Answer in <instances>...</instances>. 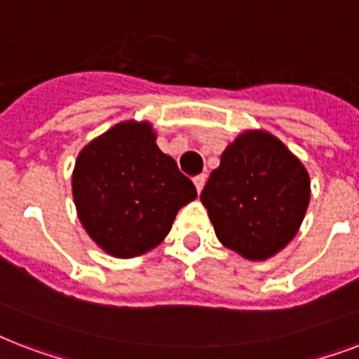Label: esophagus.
<instances>
[{
  "label": "esophagus",
  "instance_id": "esophagus-1",
  "mask_svg": "<svg viewBox=\"0 0 359 359\" xmlns=\"http://www.w3.org/2000/svg\"><path fill=\"white\" fill-rule=\"evenodd\" d=\"M193 182H194V187H196V191L200 193V191H202V189H204V185H205V176H204V174H200V176L194 177Z\"/></svg>",
  "mask_w": 359,
  "mask_h": 359
}]
</instances>
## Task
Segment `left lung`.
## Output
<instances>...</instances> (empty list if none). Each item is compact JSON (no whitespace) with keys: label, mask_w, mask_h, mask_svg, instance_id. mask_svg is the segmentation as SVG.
I'll list each match as a JSON object with an SVG mask.
<instances>
[{"label":"left lung","mask_w":359,"mask_h":359,"mask_svg":"<svg viewBox=\"0 0 359 359\" xmlns=\"http://www.w3.org/2000/svg\"><path fill=\"white\" fill-rule=\"evenodd\" d=\"M309 198V172L268 130H245L229 144L200 194L217 240L252 262L294 240Z\"/></svg>","instance_id":"obj_1"}]
</instances>
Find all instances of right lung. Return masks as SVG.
Wrapping results in <instances>:
<instances>
[{"label":"right lung","instance_id":"1","mask_svg":"<svg viewBox=\"0 0 359 359\" xmlns=\"http://www.w3.org/2000/svg\"><path fill=\"white\" fill-rule=\"evenodd\" d=\"M149 121H121L82 148L73 198L84 230L116 258L140 257L170 232L177 211L196 198L193 182L155 144Z\"/></svg>","mask_w":359,"mask_h":359}]
</instances>
